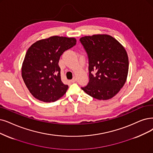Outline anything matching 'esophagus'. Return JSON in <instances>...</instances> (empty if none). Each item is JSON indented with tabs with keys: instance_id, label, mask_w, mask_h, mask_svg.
Listing matches in <instances>:
<instances>
[{
	"instance_id": "esophagus-1",
	"label": "esophagus",
	"mask_w": 153,
	"mask_h": 153,
	"mask_svg": "<svg viewBox=\"0 0 153 153\" xmlns=\"http://www.w3.org/2000/svg\"><path fill=\"white\" fill-rule=\"evenodd\" d=\"M71 82L72 83H75V82H76V78L75 77H74V78H73L72 79V80H71Z\"/></svg>"
}]
</instances>
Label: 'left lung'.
<instances>
[{
    "label": "left lung",
    "mask_w": 153,
    "mask_h": 153,
    "mask_svg": "<svg viewBox=\"0 0 153 153\" xmlns=\"http://www.w3.org/2000/svg\"><path fill=\"white\" fill-rule=\"evenodd\" d=\"M80 41L87 54L89 72V82L82 89L98 100L111 99L126 82L129 59L126 50L107 34L85 36Z\"/></svg>",
    "instance_id": "left-lung-1"
}]
</instances>
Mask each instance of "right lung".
<instances>
[{"label":"right lung","instance_id":"add662e5","mask_svg":"<svg viewBox=\"0 0 153 153\" xmlns=\"http://www.w3.org/2000/svg\"><path fill=\"white\" fill-rule=\"evenodd\" d=\"M76 43L75 38L51 36L34 42L26 54L22 77L30 93L45 102L56 101L68 86L61 80L60 56Z\"/></svg>","mask_w":153,"mask_h":153}]
</instances>
